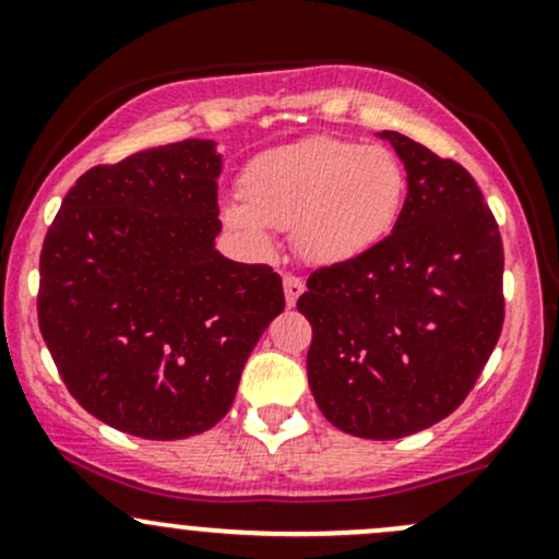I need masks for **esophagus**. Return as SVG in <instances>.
<instances>
[{"label": "esophagus", "instance_id": "34e87169", "mask_svg": "<svg viewBox=\"0 0 559 559\" xmlns=\"http://www.w3.org/2000/svg\"><path fill=\"white\" fill-rule=\"evenodd\" d=\"M301 294H305V281L297 275H284V297L288 307H297Z\"/></svg>", "mask_w": 559, "mask_h": 559}]
</instances>
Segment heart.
<instances>
[{"label":"heart","instance_id":"b5f03b06","mask_svg":"<svg viewBox=\"0 0 559 559\" xmlns=\"http://www.w3.org/2000/svg\"><path fill=\"white\" fill-rule=\"evenodd\" d=\"M239 200L221 221L247 250L271 258L275 231H292L301 258L333 267L367 258L393 234L406 171L393 151L341 138H307L245 166Z\"/></svg>","mask_w":559,"mask_h":559}]
</instances>
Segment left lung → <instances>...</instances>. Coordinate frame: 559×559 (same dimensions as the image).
<instances>
[{"label":"left lung","instance_id":"left-lung-1","mask_svg":"<svg viewBox=\"0 0 559 559\" xmlns=\"http://www.w3.org/2000/svg\"><path fill=\"white\" fill-rule=\"evenodd\" d=\"M406 169L393 234L367 258L309 275V390L365 440H399L461 406L500 338L502 239L472 174L401 132H378Z\"/></svg>","mask_w":559,"mask_h":559}]
</instances>
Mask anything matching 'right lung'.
<instances>
[{
	"label": "right lung",
	"instance_id": "right-lung-1",
	"mask_svg": "<svg viewBox=\"0 0 559 559\" xmlns=\"http://www.w3.org/2000/svg\"><path fill=\"white\" fill-rule=\"evenodd\" d=\"M213 140L147 147L75 181L41 250L38 328L87 414L145 440L224 419L284 312L281 275L215 250Z\"/></svg>",
	"mask_w": 559,
	"mask_h": 559
}]
</instances>
